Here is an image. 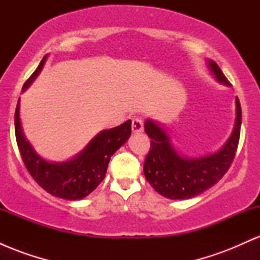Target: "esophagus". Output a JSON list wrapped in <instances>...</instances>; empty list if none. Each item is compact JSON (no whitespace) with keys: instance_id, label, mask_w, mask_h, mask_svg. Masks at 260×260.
I'll return each instance as SVG.
<instances>
[{"instance_id":"34e87169","label":"esophagus","mask_w":260,"mask_h":260,"mask_svg":"<svg viewBox=\"0 0 260 260\" xmlns=\"http://www.w3.org/2000/svg\"><path fill=\"white\" fill-rule=\"evenodd\" d=\"M143 128H144V123H143L142 118L134 117L132 120V132L139 133V132H142Z\"/></svg>"}]
</instances>
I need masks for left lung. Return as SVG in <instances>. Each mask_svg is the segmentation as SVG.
<instances>
[{
	"label": "left lung",
	"mask_w": 260,
	"mask_h": 260,
	"mask_svg": "<svg viewBox=\"0 0 260 260\" xmlns=\"http://www.w3.org/2000/svg\"><path fill=\"white\" fill-rule=\"evenodd\" d=\"M209 67L219 82L231 85L215 62H209ZM236 109L235 128L228 143L219 153L201 159L181 157L165 132L154 122H145V133L151 140L144 161V175L151 187L166 198L189 199L221 180L234 161L240 142L242 111L238 98H236Z\"/></svg>",
	"instance_id": "obj_1"
}]
</instances>
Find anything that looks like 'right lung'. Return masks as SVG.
<instances>
[{"label":"right lung","instance_id":"1","mask_svg":"<svg viewBox=\"0 0 260 260\" xmlns=\"http://www.w3.org/2000/svg\"><path fill=\"white\" fill-rule=\"evenodd\" d=\"M45 58L46 56H44L34 73L26 79L23 89L35 79L43 68ZM131 126L132 121L128 120L121 126L103 131L91 140L85 150L73 160L63 164H50L35 154L30 144L25 140L20 127L19 100L14 113L17 145L28 172L47 193L70 201L84 198L99 186L105 177L107 165L113 153L129 138L132 129Z\"/></svg>","mask_w":260,"mask_h":260}]
</instances>
